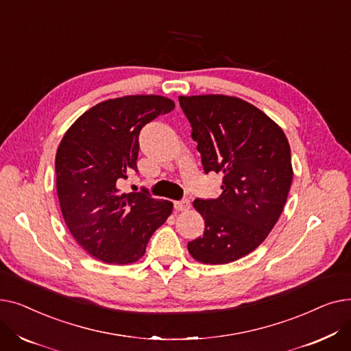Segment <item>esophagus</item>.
Returning a JSON list of instances; mask_svg holds the SVG:
<instances>
[{
	"mask_svg": "<svg viewBox=\"0 0 351 351\" xmlns=\"http://www.w3.org/2000/svg\"><path fill=\"white\" fill-rule=\"evenodd\" d=\"M173 206H175V209H176L178 212H185V210H188V209L191 208V200H189V199L176 200L175 204H173Z\"/></svg>",
	"mask_w": 351,
	"mask_h": 351,
	"instance_id": "obj_1",
	"label": "esophagus"
}]
</instances>
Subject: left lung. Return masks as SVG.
<instances>
[{
  "label": "left lung",
  "instance_id": "1",
  "mask_svg": "<svg viewBox=\"0 0 351 351\" xmlns=\"http://www.w3.org/2000/svg\"><path fill=\"white\" fill-rule=\"evenodd\" d=\"M205 172H223L222 193L196 199L205 232L188 243L195 261L226 265L253 252L278 222L293 180L283 129L254 105L228 95L179 97Z\"/></svg>",
  "mask_w": 351,
  "mask_h": 351
}]
</instances>
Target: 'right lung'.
Returning a JSON list of instances; mask_svg holds the SVG:
<instances>
[{"mask_svg": "<svg viewBox=\"0 0 351 351\" xmlns=\"http://www.w3.org/2000/svg\"><path fill=\"white\" fill-rule=\"evenodd\" d=\"M175 102L160 95H126L97 104L65 132L55 156L57 193L65 223L95 259L129 265L145 254L154 232L172 213L169 200L118 188L138 172L141 129Z\"/></svg>", "mask_w": 351, "mask_h": 351, "instance_id": "right-lung-1", "label": "right lung"}]
</instances>
